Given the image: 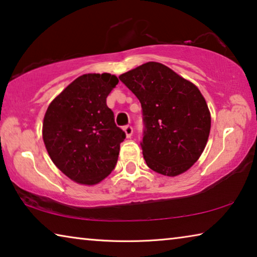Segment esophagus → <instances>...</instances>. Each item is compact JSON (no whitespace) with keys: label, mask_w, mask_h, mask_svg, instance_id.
<instances>
[{"label":"esophagus","mask_w":257,"mask_h":257,"mask_svg":"<svg viewBox=\"0 0 257 257\" xmlns=\"http://www.w3.org/2000/svg\"><path fill=\"white\" fill-rule=\"evenodd\" d=\"M123 130H124V133H125V135H127V137H132L133 132H134V129H133L132 125L127 124V125H125V127L123 128Z\"/></svg>","instance_id":"esophagus-1"}]
</instances>
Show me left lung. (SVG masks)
<instances>
[{
  "label": "left lung",
  "instance_id": "obj_1",
  "mask_svg": "<svg viewBox=\"0 0 257 257\" xmlns=\"http://www.w3.org/2000/svg\"><path fill=\"white\" fill-rule=\"evenodd\" d=\"M118 78L141 102L147 165L167 177L189 170L204 150L211 127L200 90L158 62L142 64Z\"/></svg>",
  "mask_w": 257,
  "mask_h": 257
}]
</instances>
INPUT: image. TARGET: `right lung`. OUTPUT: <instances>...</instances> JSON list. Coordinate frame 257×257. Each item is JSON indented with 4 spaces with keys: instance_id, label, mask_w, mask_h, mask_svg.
Segmentation results:
<instances>
[{
    "instance_id": "right-lung-1",
    "label": "right lung",
    "mask_w": 257,
    "mask_h": 257,
    "mask_svg": "<svg viewBox=\"0 0 257 257\" xmlns=\"http://www.w3.org/2000/svg\"><path fill=\"white\" fill-rule=\"evenodd\" d=\"M118 79L110 74L79 76L48 106L43 139L53 163L74 181L95 185L116 165L125 133L106 98Z\"/></svg>"
}]
</instances>
